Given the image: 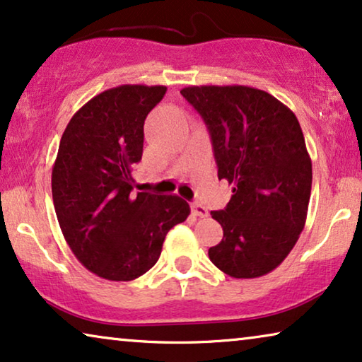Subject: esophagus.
Masks as SVG:
<instances>
[{"mask_svg": "<svg viewBox=\"0 0 362 362\" xmlns=\"http://www.w3.org/2000/svg\"><path fill=\"white\" fill-rule=\"evenodd\" d=\"M192 211L195 216H200V218H206L208 216V210L200 203H192Z\"/></svg>", "mask_w": 362, "mask_h": 362, "instance_id": "esophagus-1", "label": "esophagus"}]
</instances>
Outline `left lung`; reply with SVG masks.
<instances>
[{
	"label": "left lung",
	"mask_w": 362,
	"mask_h": 362,
	"mask_svg": "<svg viewBox=\"0 0 362 362\" xmlns=\"http://www.w3.org/2000/svg\"><path fill=\"white\" fill-rule=\"evenodd\" d=\"M211 136L218 179L233 195L211 216L223 226L208 249L215 266L234 279H256L282 264L307 221L312 159L293 111L264 90L200 85L180 90Z\"/></svg>",
	"instance_id": "8db88e82"
}]
</instances>
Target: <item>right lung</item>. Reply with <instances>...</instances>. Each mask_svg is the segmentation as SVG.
Here are the masks:
<instances>
[{
	"mask_svg": "<svg viewBox=\"0 0 362 362\" xmlns=\"http://www.w3.org/2000/svg\"><path fill=\"white\" fill-rule=\"evenodd\" d=\"M167 86L119 85L72 116L52 167L55 215L75 257L106 281L128 282L157 262L190 206L177 195L132 193L144 119Z\"/></svg>",
	"mask_w": 362,
	"mask_h": 362,
	"instance_id": "obj_1",
	"label": "right lung"
}]
</instances>
